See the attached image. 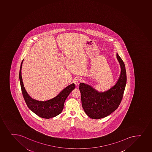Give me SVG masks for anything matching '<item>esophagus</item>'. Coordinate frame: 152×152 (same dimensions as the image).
<instances>
[{"instance_id": "esophagus-1", "label": "esophagus", "mask_w": 152, "mask_h": 152, "mask_svg": "<svg viewBox=\"0 0 152 152\" xmlns=\"http://www.w3.org/2000/svg\"><path fill=\"white\" fill-rule=\"evenodd\" d=\"M81 82V80L79 78H77L75 80V83L77 86H78V85H80V83Z\"/></svg>"}]
</instances>
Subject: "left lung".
I'll use <instances>...</instances> for the list:
<instances>
[{
	"instance_id": "left-lung-1",
	"label": "left lung",
	"mask_w": 152,
	"mask_h": 152,
	"mask_svg": "<svg viewBox=\"0 0 152 152\" xmlns=\"http://www.w3.org/2000/svg\"><path fill=\"white\" fill-rule=\"evenodd\" d=\"M117 57L121 67V73L117 83L110 89L99 93L88 85L80 84L82 107L86 115L93 119L110 115L118 109L123 99L126 85V70L123 61L118 53Z\"/></svg>"
}]
</instances>
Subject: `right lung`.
Here are the masks:
<instances>
[{"mask_svg":"<svg viewBox=\"0 0 152 152\" xmlns=\"http://www.w3.org/2000/svg\"><path fill=\"white\" fill-rule=\"evenodd\" d=\"M23 61L20 67L19 77L21 91L27 107L37 115L42 118H50L56 117L62 112L64 102L70 92L75 88V85L72 83L69 85L55 98L48 101L42 102L32 99L26 91L23 83L21 72Z\"/></svg>","mask_w":152,"mask_h":152,"instance_id":"add662e5","label":"right lung"}]
</instances>
